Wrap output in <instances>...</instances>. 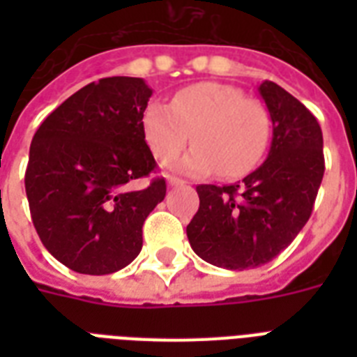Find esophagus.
<instances>
[{"label":"esophagus","instance_id":"34e87169","mask_svg":"<svg viewBox=\"0 0 357 357\" xmlns=\"http://www.w3.org/2000/svg\"><path fill=\"white\" fill-rule=\"evenodd\" d=\"M168 185L170 187H178V185H183V181L179 178H174V176H168Z\"/></svg>","mask_w":357,"mask_h":357}]
</instances>
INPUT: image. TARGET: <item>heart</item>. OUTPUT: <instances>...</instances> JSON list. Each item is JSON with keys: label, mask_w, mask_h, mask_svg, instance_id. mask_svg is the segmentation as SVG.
I'll return each instance as SVG.
<instances>
[{"label": "heart", "mask_w": 357, "mask_h": 357, "mask_svg": "<svg viewBox=\"0 0 357 357\" xmlns=\"http://www.w3.org/2000/svg\"><path fill=\"white\" fill-rule=\"evenodd\" d=\"M271 114L237 86L196 83L178 91L172 105L151 102L142 114L144 139L161 162H170L189 144L195 148L179 162L187 176H209L220 170L238 178L254 170L271 140Z\"/></svg>", "instance_id": "1"}]
</instances>
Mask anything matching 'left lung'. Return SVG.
Wrapping results in <instances>:
<instances>
[{"mask_svg":"<svg viewBox=\"0 0 357 357\" xmlns=\"http://www.w3.org/2000/svg\"><path fill=\"white\" fill-rule=\"evenodd\" d=\"M272 120L268 157L234 185H198L200 207L187 226L196 254L228 271L255 268L285 250L310 220L324 176L317 119L282 86L263 81Z\"/></svg>","mask_w":357,"mask_h":357,"instance_id":"obj_1","label":"left lung"}]
</instances>
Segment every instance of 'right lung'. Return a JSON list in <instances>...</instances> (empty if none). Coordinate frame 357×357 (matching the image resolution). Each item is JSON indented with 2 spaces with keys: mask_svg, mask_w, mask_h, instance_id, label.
Returning <instances> with one entry per match:
<instances>
[{
  "mask_svg": "<svg viewBox=\"0 0 357 357\" xmlns=\"http://www.w3.org/2000/svg\"><path fill=\"white\" fill-rule=\"evenodd\" d=\"M151 89L140 77L83 86L36 129L25 170L31 218L47 252L79 274H113L140 254L142 224L167 195L153 172L142 114Z\"/></svg>",
  "mask_w": 357,
  "mask_h": 357,
  "instance_id": "add662e5",
  "label": "right lung"
}]
</instances>
